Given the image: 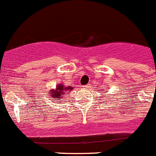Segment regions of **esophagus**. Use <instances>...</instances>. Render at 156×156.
Returning <instances> with one entry per match:
<instances>
[{
	"mask_svg": "<svg viewBox=\"0 0 156 156\" xmlns=\"http://www.w3.org/2000/svg\"><path fill=\"white\" fill-rule=\"evenodd\" d=\"M89 87H90V84H87V85H86V86H83V87H84L85 89H87V88H89Z\"/></svg>",
	"mask_w": 156,
	"mask_h": 156,
	"instance_id": "esophagus-1",
	"label": "esophagus"
}]
</instances>
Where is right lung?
I'll use <instances>...</instances> for the list:
<instances>
[{
	"label": "right lung",
	"instance_id": "obj_1",
	"mask_svg": "<svg viewBox=\"0 0 156 156\" xmlns=\"http://www.w3.org/2000/svg\"><path fill=\"white\" fill-rule=\"evenodd\" d=\"M73 90V87L71 86L66 87L62 83L58 84L56 86L55 89H50L49 90V98H53V100H58L60 102H62V100H64L65 98V94H68L69 91ZM57 102V101H54Z\"/></svg>",
	"mask_w": 156,
	"mask_h": 156
}]
</instances>
